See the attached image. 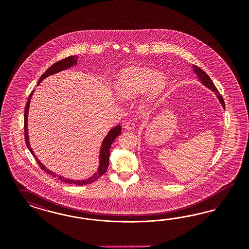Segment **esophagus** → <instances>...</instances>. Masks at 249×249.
<instances>
[{
  "mask_svg": "<svg viewBox=\"0 0 249 249\" xmlns=\"http://www.w3.org/2000/svg\"><path fill=\"white\" fill-rule=\"evenodd\" d=\"M134 127H135V124H134L133 121H128V122H126V123H125V126H124V128H125V129H127V130L133 129Z\"/></svg>",
  "mask_w": 249,
  "mask_h": 249,
  "instance_id": "34e87169",
  "label": "esophagus"
}]
</instances>
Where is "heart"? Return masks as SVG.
Instances as JSON below:
<instances>
[{
	"label": "heart",
	"mask_w": 249,
	"mask_h": 249,
	"mask_svg": "<svg viewBox=\"0 0 249 249\" xmlns=\"http://www.w3.org/2000/svg\"><path fill=\"white\" fill-rule=\"evenodd\" d=\"M167 87L166 76L148 68L130 67L122 69L115 81L116 95L121 100H131L146 92L145 103L141 109L144 114L148 113L150 105L162 96Z\"/></svg>",
	"instance_id": "1"
}]
</instances>
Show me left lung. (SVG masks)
Instances as JSON below:
<instances>
[{
    "label": "left lung",
    "mask_w": 249,
    "mask_h": 249,
    "mask_svg": "<svg viewBox=\"0 0 249 249\" xmlns=\"http://www.w3.org/2000/svg\"><path fill=\"white\" fill-rule=\"evenodd\" d=\"M194 68V71L196 73V75H198V77L200 78L201 82L204 84L205 87H207L209 89H211L212 91H213L216 95V97L219 99L220 103L223 106V107L225 108V101H224V98H222V96L219 94V91L216 87L214 86V84L213 83V81L211 80V78L209 77V75H207L204 70L202 68H197L196 66H193Z\"/></svg>",
    "instance_id": "left-lung-1"
}]
</instances>
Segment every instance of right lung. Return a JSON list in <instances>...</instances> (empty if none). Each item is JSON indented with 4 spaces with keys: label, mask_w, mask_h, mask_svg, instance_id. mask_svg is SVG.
I'll return each instance as SVG.
<instances>
[{
    "label": "right lung",
    "mask_w": 249,
    "mask_h": 249,
    "mask_svg": "<svg viewBox=\"0 0 249 249\" xmlns=\"http://www.w3.org/2000/svg\"><path fill=\"white\" fill-rule=\"evenodd\" d=\"M76 59H77V56L76 55H71V56H68L67 58H64L62 60L58 61L56 63H54L53 65H52L50 68H48L45 73L43 75H41L39 81H38V85L41 83L45 77H47L48 75H53L55 74L59 71L62 70H65V69H68V68H71L73 66L76 65ZM34 94V91L31 92L30 96L29 98L27 100V103L25 106V109H24V139H25V143L27 148L29 149V151H31V153L34 155V157L36 159V160L37 161L38 165L40 166V168L42 170H44L45 172H46L47 174H51L53 176H56L55 174H53V172L49 171L48 169L45 168V165H43L40 160H38L37 157L35 155L34 151L31 149L30 143H29V139H28V129H27V117H28V110H29V105H30L31 98ZM121 125H117L116 127H114L113 128H111L109 130V132L107 133V135L106 136L103 142L101 144V148H100V154H99V166H98V172L95 173L93 176H91L90 178L89 179H86V180H82V181H75V180H70L68 178H65L63 176L58 175L57 178L58 180L64 181V182H67L69 184H76V185H85V184H89L90 182L93 181H97L98 178L100 176H102L103 174H105L108 164H109V150H110V146L111 144L113 143L114 141L117 139V137L121 135Z\"/></svg>",
    "instance_id": "add662e5"
}]
</instances>
